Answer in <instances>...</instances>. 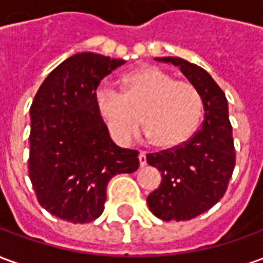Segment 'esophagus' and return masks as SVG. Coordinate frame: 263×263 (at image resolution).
<instances>
[{"mask_svg":"<svg viewBox=\"0 0 263 263\" xmlns=\"http://www.w3.org/2000/svg\"><path fill=\"white\" fill-rule=\"evenodd\" d=\"M138 158H139V165H141V167L146 165V154L145 152H141Z\"/></svg>","mask_w":263,"mask_h":263,"instance_id":"esophagus-1","label":"esophagus"}]
</instances>
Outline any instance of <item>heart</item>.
<instances>
[{"mask_svg": "<svg viewBox=\"0 0 263 263\" xmlns=\"http://www.w3.org/2000/svg\"><path fill=\"white\" fill-rule=\"evenodd\" d=\"M94 105L115 142H131L142 120L148 137L159 149H175L187 142L203 111L201 96L192 83L175 80L152 65L128 73L122 92L100 87L94 94Z\"/></svg>", "mask_w": 263, "mask_h": 263, "instance_id": "1", "label": "heart"}]
</instances>
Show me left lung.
I'll list each match as a JSON object with an SVG mask.
<instances>
[{
    "label": "left lung",
    "instance_id": "obj_1",
    "mask_svg": "<svg viewBox=\"0 0 263 263\" xmlns=\"http://www.w3.org/2000/svg\"><path fill=\"white\" fill-rule=\"evenodd\" d=\"M155 59L180 67L201 96L204 120L187 142L146 155V162L162 175L159 187L146 201L160 220H192L220 201L235 167L228 104L220 86L200 66L180 58Z\"/></svg>",
    "mask_w": 263,
    "mask_h": 263
}]
</instances>
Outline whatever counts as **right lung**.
<instances>
[{
  "label": "right lung",
  "instance_id": "right-lung-1",
  "mask_svg": "<svg viewBox=\"0 0 263 263\" xmlns=\"http://www.w3.org/2000/svg\"><path fill=\"white\" fill-rule=\"evenodd\" d=\"M124 63L74 54L50 71L32 101L29 177L39 204L60 220L98 218L109 179L139 167L138 151L111 141L94 105L100 81Z\"/></svg>",
  "mask_w": 263,
  "mask_h": 263
}]
</instances>
